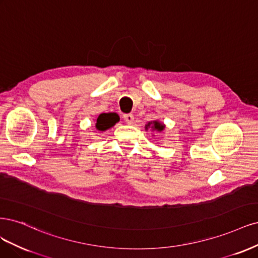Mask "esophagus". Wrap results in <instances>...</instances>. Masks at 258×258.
<instances>
[{
  "label": "esophagus",
  "mask_w": 258,
  "mask_h": 258,
  "mask_svg": "<svg viewBox=\"0 0 258 258\" xmlns=\"http://www.w3.org/2000/svg\"><path fill=\"white\" fill-rule=\"evenodd\" d=\"M123 119L127 124H133V122H134V115L132 113H126L123 115Z\"/></svg>",
  "instance_id": "34e87169"
}]
</instances>
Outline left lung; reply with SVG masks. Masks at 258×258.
Returning <instances> with one entry per match:
<instances>
[{"label":"left lung","mask_w":258,"mask_h":258,"mask_svg":"<svg viewBox=\"0 0 258 258\" xmlns=\"http://www.w3.org/2000/svg\"><path fill=\"white\" fill-rule=\"evenodd\" d=\"M149 127H151L152 130H155L157 132H162L165 128V125L163 123L159 122V121H151L149 122L146 125V130H148Z\"/></svg>","instance_id":"8db88e82"}]
</instances>
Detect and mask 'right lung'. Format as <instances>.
<instances>
[{
	"label": "right lung",
	"mask_w": 258,
	"mask_h": 258,
	"mask_svg": "<svg viewBox=\"0 0 258 258\" xmlns=\"http://www.w3.org/2000/svg\"><path fill=\"white\" fill-rule=\"evenodd\" d=\"M119 120H120V118L117 113H112V112L111 113H102L98 115L95 127L98 131L104 132L108 128L112 127Z\"/></svg>",
	"instance_id": "obj_1"
}]
</instances>
